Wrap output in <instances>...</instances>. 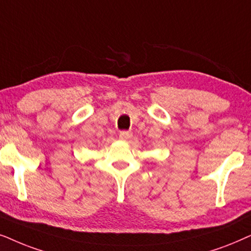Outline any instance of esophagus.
I'll return each instance as SVG.
<instances>
[{
    "instance_id": "34e87169",
    "label": "esophagus",
    "mask_w": 251,
    "mask_h": 251,
    "mask_svg": "<svg viewBox=\"0 0 251 251\" xmlns=\"http://www.w3.org/2000/svg\"><path fill=\"white\" fill-rule=\"evenodd\" d=\"M132 136H133L132 132H128V131H122L119 133V139L122 140V141H129Z\"/></svg>"
}]
</instances>
